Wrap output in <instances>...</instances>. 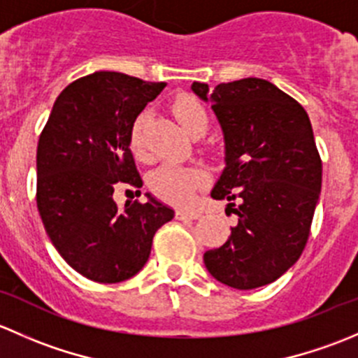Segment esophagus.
I'll use <instances>...</instances> for the list:
<instances>
[{"instance_id":"esophagus-1","label":"esophagus","mask_w":358,"mask_h":358,"mask_svg":"<svg viewBox=\"0 0 358 358\" xmlns=\"http://www.w3.org/2000/svg\"><path fill=\"white\" fill-rule=\"evenodd\" d=\"M201 216L199 211H192V209H178L176 211V218L178 220H197Z\"/></svg>"}]
</instances>
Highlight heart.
I'll return each instance as SVG.
<instances>
[{
	"label": "heart",
	"instance_id": "heart-1",
	"mask_svg": "<svg viewBox=\"0 0 358 358\" xmlns=\"http://www.w3.org/2000/svg\"><path fill=\"white\" fill-rule=\"evenodd\" d=\"M173 112H175L182 128L190 136L206 131V128H208V112L197 100L190 99V96L176 99L173 103ZM143 121H145V114H140L133 122L131 135H129L133 154L138 157H143V154H145L142 143ZM204 182L206 175L202 169L185 168V166L173 164V162L162 164L150 176V187H152L154 192L162 199L175 202V204H187L192 199L194 192L204 185Z\"/></svg>",
	"mask_w": 358,
	"mask_h": 358
}]
</instances>
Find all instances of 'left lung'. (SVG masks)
<instances>
[{
    "label": "left lung",
    "mask_w": 358,
    "mask_h": 358,
    "mask_svg": "<svg viewBox=\"0 0 358 358\" xmlns=\"http://www.w3.org/2000/svg\"><path fill=\"white\" fill-rule=\"evenodd\" d=\"M190 88L211 103L225 143L211 197L239 216L229 241L204 252V265L234 289L266 286L301 256L320 196L322 161L308 114L266 79Z\"/></svg>",
    "instance_id": "left-lung-1"
}]
</instances>
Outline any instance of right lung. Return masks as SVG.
<instances>
[{
    "instance_id": "right-lung-1",
    "label": "right lung",
    "mask_w": 358,
    "mask_h": 358,
    "mask_svg": "<svg viewBox=\"0 0 358 358\" xmlns=\"http://www.w3.org/2000/svg\"><path fill=\"white\" fill-rule=\"evenodd\" d=\"M164 86L112 71L76 79L57 96L39 136V216L59 255L95 282L136 275L154 234L175 216L149 192L147 202H126L122 209L112 197L119 182L142 187L129 135Z\"/></svg>"
}]
</instances>
